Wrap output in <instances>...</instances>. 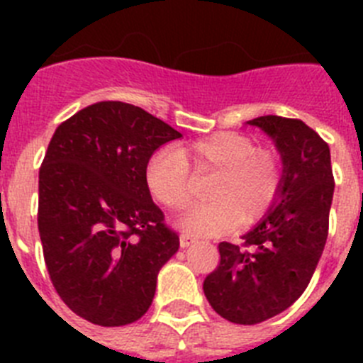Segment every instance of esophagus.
Wrapping results in <instances>:
<instances>
[{
	"mask_svg": "<svg viewBox=\"0 0 363 363\" xmlns=\"http://www.w3.org/2000/svg\"><path fill=\"white\" fill-rule=\"evenodd\" d=\"M194 240L196 238H194V236H191V234H185V233L179 234V245L182 247H189L192 242H194Z\"/></svg>",
	"mask_w": 363,
	"mask_h": 363,
	"instance_id": "esophagus-1",
	"label": "esophagus"
}]
</instances>
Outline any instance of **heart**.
<instances>
[{"label": "heart", "instance_id": "1", "mask_svg": "<svg viewBox=\"0 0 363 363\" xmlns=\"http://www.w3.org/2000/svg\"><path fill=\"white\" fill-rule=\"evenodd\" d=\"M192 174H214L207 191L213 201L189 211L182 227L194 236H211L264 216L280 196L285 162L280 150L258 145L247 134L216 133L154 152L145 165L147 191L163 209L184 211L192 198Z\"/></svg>", "mask_w": 363, "mask_h": 363}]
</instances>
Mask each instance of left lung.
I'll return each instance as SVG.
<instances>
[{"label": "left lung", "mask_w": 363, "mask_h": 363, "mask_svg": "<svg viewBox=\"0 0 363 363\" xmlns=\"http://www.w3.org/2000/svg\"><path fill=\"white\" fill-rule=\"evenodd\" d=\"M249 123L264 129L284 154V185L240 245H218L220 264L203 281L211 307L242 325L277 316L307 289L327 242L335 192L331 150L316 130L272 114Z\"/></svg>", "instance_id": "1"}]
</instances>
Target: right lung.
<instances>
[{
  "label": "right lung",
  "instance_id": "obj_1",
  "mask_svg": "<svg viewBox=\"0 0 363 363\" xmlns=\"http://www.w3.org/2000/svg\"><path fill=\"white\" fill-rule=\"evenodd\" d=\"M182 134L123 101H98L57 125L40 167V229L54 289L101 327L140 320L179 247L150 200L145 165Z\"/></svg>",
  "mask_w": 363,
  "mask_h": 363
}]
</instances>
